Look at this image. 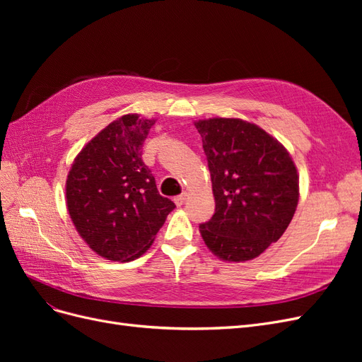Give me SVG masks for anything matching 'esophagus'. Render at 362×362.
I'll use <instances>...</instances> for the list:
<instances>
[{
    "label": "esophagus",
    "instance_id": "esophagus-1",
    "mask_svg": "<svg viewBox=\"0 0 362 362\" xmlns=\"http://www.w3.org/2000/svg\"><path fill=\"white\" fill-rule=\"evenodd\" d=\"M185 199H187V193H181V194H178L177 198H175L173 201H175V204H177L178 206H181V205L185 202Z\"/></svg>",
    "mask_w": 362,
    "mask_h": 362
}]
</instances>
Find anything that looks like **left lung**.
<instances>
[{
	"mask_svg": "<svg viewBox=\"0 0 362 362\" xmlns=\"http://www.w3.org/2000/svg\"><path fill=\"white\" fill-rule=\"evenodd\" d=\"M210 169L216 210L199 225L205 245L226 261H246L275 243L299 201V177L278 140L242 119L194 122Z\"/></svg>",
	"mask_w": 362,
	"mask_h": 362,
	"instance_id": "8db88e82",
	"label": "left lung"
}]
</instances>
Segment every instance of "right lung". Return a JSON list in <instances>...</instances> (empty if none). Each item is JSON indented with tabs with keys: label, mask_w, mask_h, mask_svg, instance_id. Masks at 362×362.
I'll use <instances>...</instances> for the list:
<instances>
[{
	"label": "right lung",
	"mask_w": 362,
	"mask_h": 362,
	"mask_svg": "<svg viewBox=\"0 0 362 362\" xmlns=\"http://www.w3.org/2000/svg\"><path fill=\"white\" fill-rule=\"evenodd\" d=\"M154 124L137 115L119 117L81 149L69 170V216L84 242L107 259L139 258L175 208L141 160Z\"/></svg>",
	"instance_id": "add662e5"
}]
</instances>
